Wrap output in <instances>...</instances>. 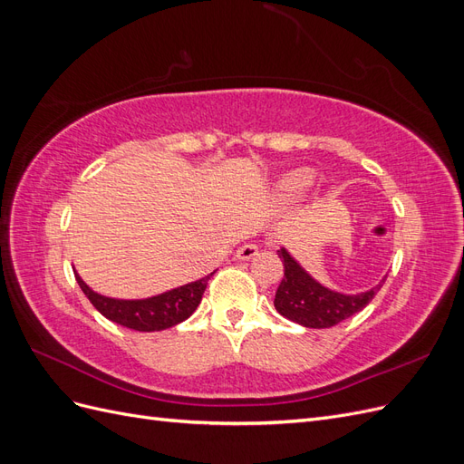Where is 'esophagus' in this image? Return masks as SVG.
I'll return each instance as SVG.
<instances>
[{
	"label": "esophagus",
	"mask_w": 464,
	"mask_h": 464,
	"mask_svg": "<svg viewBox=\"0 0 464 464\" xmlns=\"http://www.w3.org/2000/svg\"><path fill=\"white\" fill-rule=\"evenodd\" d=\"M259 254V249H257V246L256 244H246V246H242L240 249L236 251V259H240V261H249L251 257H256Z\"/></svg>",
	"instance_id": "obj_1"
}]
</instances>
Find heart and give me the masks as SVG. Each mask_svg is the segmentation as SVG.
<instances>
[{
	"mask_svg": "<svg viewBox=\"0 0 464 464\" xmlns=\"http://www.w3.org/2000/svg\"><path fill=\"white\" fill-rule=\"evenodd\" d=\"M312 181H314V176L310 170H296L283 179L280 189H283V193L288 195V198H294V195H300L310 188Z\"/></svg>",
	"mask_w": 464,
	"mask_h": 464,
	"instance_id": "b5f03b06",
	"label": "heart"
}]
</instances>
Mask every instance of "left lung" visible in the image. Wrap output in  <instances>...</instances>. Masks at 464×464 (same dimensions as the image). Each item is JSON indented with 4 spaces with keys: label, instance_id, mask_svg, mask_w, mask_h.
<instances>
[{
    "label": "left lung",
    "instance_id": "8db88e82",
    "mask_svg": "<svg viewBox=\"0 0 464 464\" xmlns=\"http://www.w3.org/2000/svg\"><path fill=\"white\" fill-rule=\"evenodd\" d=\"M276 254L285 265V276L280 280L275 294L276 312L283 317L298 323V325L310 329H329L362 312L385 283V280H382L375 288L358 294V296H346V294L333 292L315 283L288 256L285 247L278 249Z\"/></svg>",
    "mask_w": 464,
    "mask_h": 464
}]
</instances>
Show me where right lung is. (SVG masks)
<instances>
[{
  "instance_id": "right-lung-1",
  "label": "right lung",
  "mask_w": 464,
  "mask_h": 464,
  "mask_svg": "<svg viewBox=\"0 0 464 464\" xmlns=\"http://www.w3.org/2000/svg\"><path fill=\"white\" fill-rule=\"evenodd\" d=\"M210 276H213V273L195 280V283L174 288L170 292L160 294V296L147 300H114L92 292L85 283H82L81 276L75 275L81 290L85 292V296L91 300V304L106 319L128 329L145 333L162 331L186 321L195 310H198Z\"/></svg>"
}]
</instances>
